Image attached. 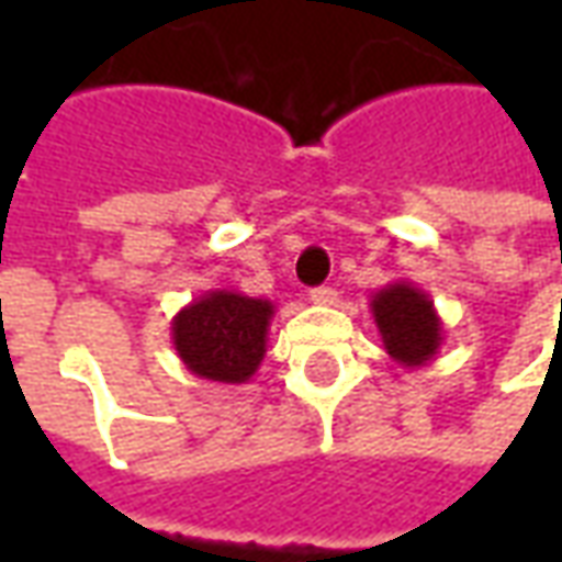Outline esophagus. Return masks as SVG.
<instances>
[{
  "mask_svg": "<svg viewBox=\"0 0 562 562\" xmlns=\"http://www.w3.org/2000/svg\"><path fill=\"white\" fill-rule=\"evenodd\" d=\"M310 301L318 306H330V304H337V292H334L330 285H318V289L310 292Z\"/></svg>",
  "mask_w": 562,
  "mask_h": 562,
  "instance_id": "1",
  "label": "esophagus"
}]
</instances>
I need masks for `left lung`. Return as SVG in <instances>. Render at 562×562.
Returning a JSON list of instances; mask_svg holds the SVG:
<instances>
[{
	"instance_id": "left-lung-1",
	"label": "left lung",
	"mask_w": 562,
	"mask_h": 562,
	"mask_svg": "<svg viewBox=\"0 0 562 562\" xmlns=\"http://www.w3.org/2000/svg\"><path fill=\"white\" fill-rule=\"evenodd\" d=\"M370 313L391 361L401 367H427L442 346V318L430 294L415 282L397 280L370 294Z\"/></svg>"
}]
</instances>
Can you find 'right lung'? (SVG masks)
<instances>
[{"label":"right lung","instance_id":"1","mask_svg":"<svg viewBox=\"0 0 562 562\" xmlns=\"http://www.w3.org/2000/svg\"><path fill=\"white\" fill-rule=\"evenodd\" d=\"M273 304L234 289H210L171 318V340L189 373L246 385L268 352Z\"/></svg>","mask_w":562,"mask_h":562}]
</instances>
